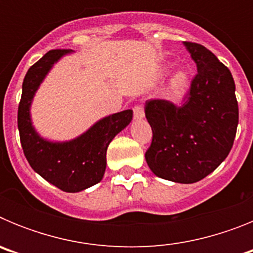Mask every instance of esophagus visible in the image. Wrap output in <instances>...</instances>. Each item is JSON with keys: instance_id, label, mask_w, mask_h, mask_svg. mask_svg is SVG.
<instances>
[{"instance_id": "1", "label": "esophagus", "mask_w": 253, "mask_h": 253, "mask_svg": "<svg viewBox=\"0 0 253 253\" xmlns=\"http://www.w3.org/2000/svg\"><path fill=\"white\" fill-rule=\"evenodd\" d=\"M133 114H134V119L135 120H140L144 118V110H143V107L139 106V105L134 107Z\"/></svg>"}]
</instances>
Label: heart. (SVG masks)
Segmentation results:
<instances>
[{"instance_id": "b5f03b06", "label": "heart", "mask_w": 253, "mask_h": 253, "mask_svg": "<svg viewBox=\"0 0 253 253\" xmlns=\"http://www.w3.org/2000/svg\"><path fill=\"white\" fill-rule=\"evenodd\" d=\"M169 71H171V67L165 68V73H169ZM190 86H191V75H190L187 69H180V71H177L175 75L172 76L171 82H169V92L173 99H181L189 91Z\"/></svg>"}]
</instances>
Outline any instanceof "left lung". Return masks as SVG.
<instances>
[{"label":"left lung","mask_w":253,"mask_h":253,"mask_svg":"<svg viewBox=\"0 0 253 253\" xmlns=\"http://www.w3.org/2000/svg\"><path fill=\"white\" fill-rule=\"evenodd\" d=\"M198 75L184 105L165 100L146 104L152 144L146 152L151 171L163 180L194 184L227 158L238 125L236 84L229 69L205 46L184 42Z\"/></svg>","instance_id":"1"}]
</instances>
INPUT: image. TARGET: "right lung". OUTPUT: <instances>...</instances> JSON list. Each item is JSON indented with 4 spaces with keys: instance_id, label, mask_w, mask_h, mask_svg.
<instances>
[{
    "instance_id": "right-lung-1",
    "label": "right lung",
    "mask_w": 253,
    "mask_h": 253,
    "mask_svg": "<svg viewBox=\"0 0 253 253\" xmlns=\"http://www.w3.org/2000/svg\"><path fill=\"white\" fill-rule=\"evenodd\" d=\"M72 49L50 50L29 68L17 113L20 140L31 169L49 184L66 193H80L102 180L106 151L111 140L130 124L133 110L106 115L69 140H50L40 135L31 119V105L46 76Z\"/></svg>"
}]
</instances>
